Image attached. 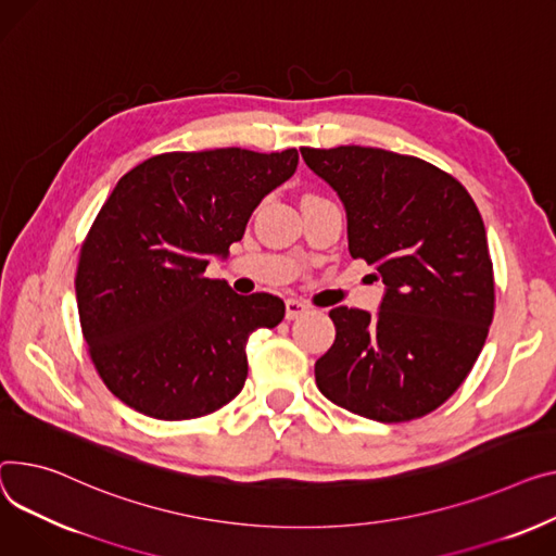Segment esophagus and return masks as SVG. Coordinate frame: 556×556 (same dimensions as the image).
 <instances>
[{"label":"esophagus","instance_id":"1","mask_svg":"<svg viewBox=\"0 0 556 556\" xmlns=\"http://www.w3.org/2000/svg\"><path fill=\"white\" fill-rule=\"evenodd\" d=\"M311 311V306L302 300H286V319H298L302 315H306Z\"/></svg>","mask_w":556,"mask_h":556}]
</instances>
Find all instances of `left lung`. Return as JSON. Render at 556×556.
<instances>
[{
  "label": "left lung",
  "instance_id": "8db88e82",
  "mask_svg": "<svg viewBox=\"0 0 556 556\" xmlns=\"http://www.w3.org/2000/svg\"><path fill=\"white\" fill-rule=\"evenodd\" d=\"M344 203L349 252L387 286L378 315L338 306L336 342L315 362L319 391L378 422L422 418L469 376L494 317L483 218L435 165L378 147H304Z\"/></svg>",
  "mask_w": 556,
  "mask_h": 556
}]
</instances>
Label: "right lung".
<instances>
[{
    "label": "right lung",
    "mask_w": 556,
    "mask_h": 556,
    "mask_svg": "<svg viewBox=\"0 0 556 556\" xmlns=\"http://www.w3.org/2000/svg\"><path fill=\"white\" fill-rule=\"evenodd\" d=\"M298 163V150L159 154L100 207L76 275L80 326L98 376L138 414L192 420L243 389L248 338L286 306L268 292L243 298L205 268Z\"/></svg>",
    "instance_id": "right-lung-1"
}]
</instances>
